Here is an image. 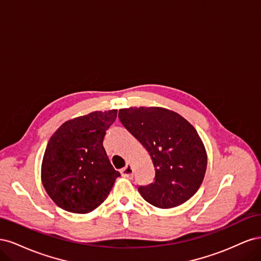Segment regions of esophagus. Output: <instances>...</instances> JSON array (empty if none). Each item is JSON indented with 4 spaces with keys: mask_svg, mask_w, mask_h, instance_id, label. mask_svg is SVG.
Listing matches in <instances>:
<instances>
[{
    "mask_svg": "<svg viewBox=\"0 0 261 261\" xmlns=\"http://www.w3.org/2000/svg\"><path fill=\"white\" fill-rule=\"evenodd\" d=\"M121 174H122V176H124V177H127V178H133V175H134V170H133V168L130 167V165H126L125 168H123L122 170H121Z\"/></svg>",
    "mask_w": 261,
    "mask_h": 261,
    "instance_id": "esophagus-1",
    "label": "esophagus"
}]
</instances>
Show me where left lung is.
Returning <instances> with one entry per match:
<instances>
[{"label":"left lung","instance_id":"obj_1","mask_svg":"<svg viewBox=\"0 0 261 261\" xmlns=\"http://www.w3.org/2000/svg\"><path fill=\"white\" fill-rule=\"evenodd\" d=\"M124 127L149 152L155 175L153 183L138 192L152 206L177 207L200 187L207 169V153L194 126L163 108H129L118 111Z\"/></svg>","mask_w":261,"mask_h":261}]
</instances>
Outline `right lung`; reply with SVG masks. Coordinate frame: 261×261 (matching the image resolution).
Wrapping results in <instances>:
<instances>
[{
  "instance_id": "right-lung-1",
  "label": "right lung",
  "mask_w": 261,
  "mask_h": 261,
  "mask_svg": "<svg viewBox=\"0 0 261 261\" xmlns=\"http://www.w3.org/2000/svg\"><path fill=\"white\" fill-rule=\"evenodd\" d=\"M116 115V110H110L73 118L50 138L41 178L46 193L60 208L73 213L94 210L121 176L103 148L107 129Z\"/></svg>"
}]
</instances>
